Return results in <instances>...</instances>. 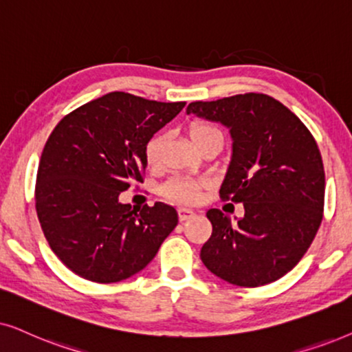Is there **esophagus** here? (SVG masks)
<instances>
[{
	"label": "esophagus",
	"instance_id": "obj_1",
	"mask_svg": "<svg viewBox=\"0 0 352 352\" xmlns=\"http://www.w3.org/2000/svg\"><path fill=\"white\" fill-rule=\"evenodd\" d=\"M195 215V210L191 209H186V208H180L179 209V219L182 220V222H185V220L191 219Z\"/></svg>",
	"mask_w": 352,
	"mask_h": 352
}]
</instances>
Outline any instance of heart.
I'll list each match as a JSON object with an SVG mask.
<instances>
[{"instance_id": "obj_1", "label": "heart", "mask_w": 352, "mask_h": 352, "mask_svg": "<svg viewBox=\"0 0 352 352\" xmlns=\"http://www.w3.org/2000/svg\"><path fill=\"white\" fill-rule=\"evenodd\" d=\"M190 138L198 148L201 143H204L209 138H220L222 140V133L214 125L206 124V122H195L190 127ZM164 146H166V135L156 133L154 137L149 138V142L144 146V159H146L148 166H157L161 162ZM204 186L203 180L190 179V177H172L166 184L162 185L161 193L164 198L173 201V203L180 204H191L198 199L199 190Z\"/></svg>"}]
</instances>
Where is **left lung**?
<instances>
[{
	"label": "left lung",
	"mask_w": 352,
	"mask_h": 352,
	"mask_svg": "<svg viewBox=\"0 0 352 352\" xmlns=\"http://www.w3.org/2000/svg\"><path fill=\"white\" fill-rule=\"evenodd\" d=\"M186 112L230 129L220 198L245 206L236 223L208 210L212 235L201 261L236 287L275 282L301 261L322 223L325 172L316 140L296 114L262 93L195 101Z\"/></svg>",
	"instance_id": "left-lung-1"
}]
</instances>
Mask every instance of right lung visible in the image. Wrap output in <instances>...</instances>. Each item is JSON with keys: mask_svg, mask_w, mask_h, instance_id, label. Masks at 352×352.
Returning <instances> with one entry per match:
<instances>
[{"mask_svg": "<svg viewBox=\"0 0 352 352\" xmlns=\"http://www.w3.org/2000/svg\"><path fill=\"white\" fill-rule=\"evenodd\" d=\"M185 104L112 91L69 112L51 132L36 173V215L51 250L78 277H132L177 227L172 206L132 209L119 195L143 182L144 146Z\"/></svg>", "mask_w": 352, "mask_h": 352, "instance_id": "add662e5", "label": "right lung"}]
</instances>
